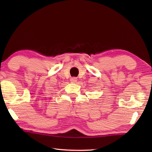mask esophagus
I'll return each mask as SVG.
<instances>
[{
    "label": "esophagus",
    "mask_w": 152,
    "mask_h": 152,
    "mask_svg": "<svg viewBox=\"0 0 152 152\" xmlns=\"http://www.w3.org/2000/svg\"><path fill=\"white\" fill-rule=\"evenodd\" d=\"M70 82L72 83H76L77 82V78H75V77H73V78H70Z\"/></svg>",
    "instance_id": "esophagus-1"
}]
</instances>
